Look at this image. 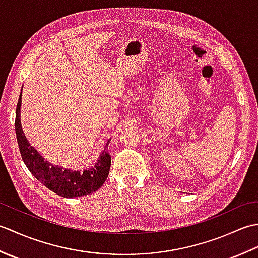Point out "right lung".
<instances>
[{"label": "right lung", "instance_id": "1", "mask_svg": "<svg viewBox=\"0 0 258 258\" xmlns=\"http://www.w3.org/2000/svg\"><path fill=\"white\" fill-rule=\"evenodd\" d=\"M21 96L22 93L16 105L15 133L22 160L33 176L45 185L48 189L67 199L89 195L101 188L108 176L109 167H111V155L107 153L108 143L111 140L107 141L105 149L98 157L95 166L85 169L83 172L63 169L62 167L53 165L44 161V157L41 156L40 153L30 145L29 141L25 138L21 125Z\"/></svg>", "mask_w": 258, "mask_h": 258}]
</instances>
